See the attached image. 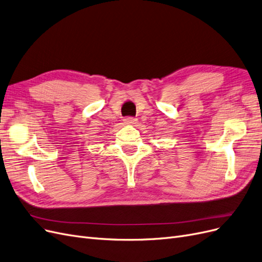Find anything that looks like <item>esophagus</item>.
I'll return each instance as SVG.
<instances>
[{"label": "esophagus", "mask_w": 262, "mask_h": 262, "mask_svg": "<svg viewBox=\"0 0 262 262\" xmlns=\"http://www.w3.org/2000/svg\"><path fill=\"white\" fill-rule=\"evenodd\" d=\"M124 123L126 125H135L137 124V119H135V117H126V119H124Z\"/></svg>", "instance_id": "34e87169"}]
</instances>
